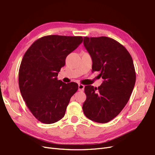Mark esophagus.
Instances as JSON below:
<instances>
[{
	"label": "esophagus",
	"mask_w": 155,
	"mask_h": 155,
	"mask_svg": "<svg viewBox=\"0 0 155 155\" xmlns=\"http://www.w3.org/2000/svg\"><path fill=\"white\" fill-rule=\"evenodd\" d=\"M85 86L82 84H78V91H84Z\"/></svg>",
	"instance_id": "1"
}]
</instances>
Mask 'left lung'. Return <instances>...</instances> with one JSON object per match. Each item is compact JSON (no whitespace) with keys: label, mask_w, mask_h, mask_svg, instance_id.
<instances>
[{"label":"left lung","mask_w":155,"mask_h":155,"mask_svg":"<svg viewBox=\"0 0 155 155\" xmlns=\"http://www.w3.org/2000/svg\"><path fill=\"white\" fill-rule=\"evenodd\" d=\"M84 45L92 59V71L104 80L101 86L85 87L86 117L104 124L115 118L129 101L136 75L132 58L125 47L107 37H84Z\"/></svg>","instance_id":"left-lung-1"}]
</instances>
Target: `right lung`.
<instances>
[{"instance_id":"obj_1","label":"right lung","mask_w":155,"mask_h":155,"mask_svg":"<svg viewBox=\"0 0 155 155\" xmlns=\"http://www.w3.org/2000/svg\"><path fill=\"white\" fill-rule=\"evenodd\" d=\"M82 41L81 36H44L25 52L19 70V90L26 106L40 122L53 124L64 116L78 85L65 84L57 77L67 56Z\"/></svg>"}]
</instances>
